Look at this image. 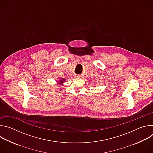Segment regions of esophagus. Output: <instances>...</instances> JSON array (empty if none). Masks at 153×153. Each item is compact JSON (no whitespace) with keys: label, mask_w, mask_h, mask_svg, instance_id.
<instances>
[{"label":"esophagus","mask_w":153,"mask_h":153,"mask_svg":"<svg viewBox=\"0 0 153 153\" xmlns=\"http://www.w3.org/2000/svg\"><path fill=\"white\" fill-rule=\"evenodd\" d=\"M77 77H79V76H77Z\"/></svg>","instance_id":"esophagus-1"}]
</instances>
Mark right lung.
<instances>
[{
    "mask_svg": "<svg viewBox=\"0 0 153 153\" xmlns=\"http://www.w3.org/2000/svg\"><path fill=\"white\" fill-rule=\"evenodd\" d=\"M65 80H66V79H61L60 78V80H59V82H57V84H59L60 85H63V83L65 82Z\"/></svg>",
    "mask_w": 153,
    "mask_h": 153,
    "instance_id": "right-lung-1",
    "label": "right lung"
}]
</instances>
